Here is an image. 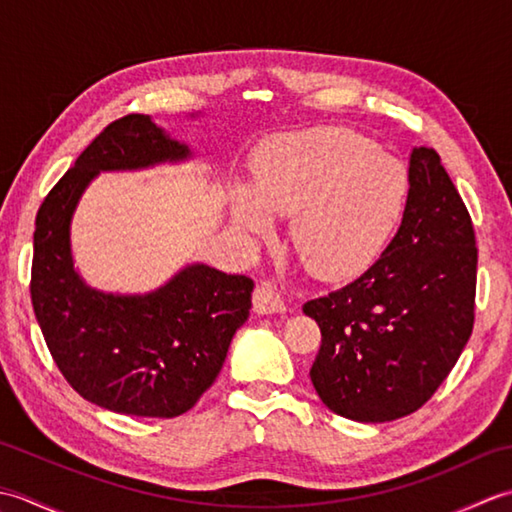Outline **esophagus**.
Here are the masks:
<instances>
[{"mask_svg":"<svg viewBox=\"0 0 512 512\" xmlns=\"http://www.w3.org/2000/svg\"><path fill=\"white\" fill-rule=\"evenodd\" d=\"M253 308L257 314L286 312V295L273 281H262L253 292Z\"/></svg>","mask_w":512,"mask_h":512,"instance_id":"obj_1","label":"esophagus"}]
</instances>
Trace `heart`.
I'll return each mask as SVG.
<instances>
[{
    "label": "heart",
    "instance_id": "1",
    "mask_svg": "<svg viewBox=\"0 0 512 512\" xmlns=\"http://www.w3.org/2000/svg\"><path fill=\"white\" fill-rule=\"evenodd\" d=\"M405 162L345 129L270 138L253 160V193L235 195V220L255 235L268 215H292L299 257L323 277L365 268L383 250L409 198Z\"/></svg>",
    "mask_w": 512,
    "mask_h": 512
}]
</instances>
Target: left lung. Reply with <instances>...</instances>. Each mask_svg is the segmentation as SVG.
I'll use <instances>...</instances> for the list:
<instances>
[{
  "mask_svg": "<svg viewBox=\"0 0 512 512\" xmlns=\"http://www.w3.org/2000/svg\"><path fill=\"white\" fill-rule=\"evenodd\" d=\"M409 178L402 222L376 262L352 284L303 303L321 328L312 385L325 407L350 420L418 411L473 332L471 215L433 149H413Z\"/></svg>",
  "mask_w": 512,
  "mask_h": 512,
  "instance_id": "left-lung-1",
  "label": "left lung"
}]
</instances>
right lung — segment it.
I'll use <instances>...</instances> for the list:
<instances>
[{
	"instance_id": "obj_1",
	"label": "right lung",
	"mask_w": 512,
	"mask_h": 512,
	"mask_svg": "<svg viewBox=\"0 0 512 512\" xmlns=\"http://www.w3.org/2000/svg\"><path fill=\"white\" fill-rule=\"evenodd\" d=\"M143 114L107 125L54 184L35 220L30 299L48 350L74 391L118 413L176 418L209 389L250 310L253 279L189 266L145 297H114L74 273L70 217L99 171L187 158Z\"/></svg>"
}]
</instances>
